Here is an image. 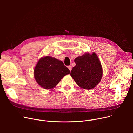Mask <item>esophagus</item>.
<instances>
[{
  "mask_svg": "<svg viewBox=\"0 0 133 133\" xmlns=\"http://www.w3.org/2000/svg\"><path fill=\"white\" fill-rule=\"evenodd\" d=\"M68 69H69V70L70 71H71L72 69V67L71 66H68Z\"/></svg>",
  "mask_w": 133,
  "mask_h": 133,
  "instance_id": "esophagus-1",
  "label": "esophagus"
}]
</instances>
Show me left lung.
I'll use <instances>...</instances> for the list:
<instances>
[{"instance_id":"obj_1","label":"left lung","mask_w":133,"mask_h":133,"mask_svg":"<svg viewBox=\"0 0 133 133\" xmlns=\"http://www.w3.org/2000/svg\"><path fill=\"white\" fill-rule=\"evenodd\" d=\"M76 65L71 75L79 87L85 89L94 88L100 82L103 71L100 61L95 53H86L75 59Z\"/></svg>"}]
</instances>
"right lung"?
Masks as SVG:
<instances>
[{
  "label": "right lung",
  "mask_w": 133,
  "mask_h": 133,
  "mask_svg": "<svg viewBox=\"0 0 133 133\" xmlns=\"http://www.w3.org/2000/svg\"><path fill=\"white\" fill-rule=\"evenodd\" d=\"M70 71L62 61L50 56L42 57L34 69V76L37 82L44 89L55 87L61 79Z\"/></svg>",
  "instance_id": "right-lung-1"
}]
</instances>
